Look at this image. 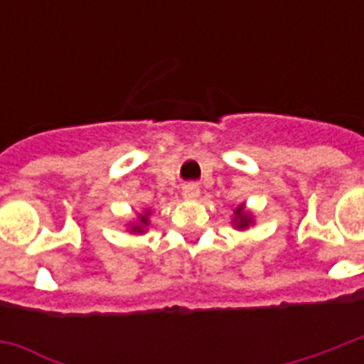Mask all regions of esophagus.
I'll use <instances>...</instances> for the list:
<instances>
[{"label":"esophagus","mask_w":364,"mask_h":364,"mask_svg":"<svg viewBox=\"0 0 364 364\" xmlns=\"http://www.w3.org/2000/svg\"><path fill=\"white\" fill-rule=\"evenodd\" d=\"M183 196L187 200H194L200 196V187L196 183H185L183 185Z\"/></svg>","instance_id":"obj_1"}]
</instances>
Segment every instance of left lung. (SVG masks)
<instances>
[{
    "instance_id": "obj_1",
    "label": "left lung",
    "mask_w": 364,
    "mask_h": 364,
    "mask_svg": "<svg viewBox=\"0 0 364 364\" xmlns=\"http://www.w3.org/2000/svg\"><path fill=\"white\" fill-rule=\"evenodd\" d=\"M236 217H238V221H236V227H238V228L247 227L249 215H247V213H243V205H240L238 210H236Z\"/></svg>"
}]
</instances>
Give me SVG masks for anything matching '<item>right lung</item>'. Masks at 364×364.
<instances>
[{"mask_svg":"<svg viewBox=\"0 0 364 364\" xmlns=\"http://www.w3.org/2000/svg\"><path fill=\"white\" fill-rule=\"evenodd\" d=\"M147 215H149V213H145V215L139 217L141 225H147ZM134 230H136V232H141V227H134Z\"/></svg>","mask_w":364,"mask_h":364,"instance_id":"obj_1","label":"right lung"}]
</instances>
